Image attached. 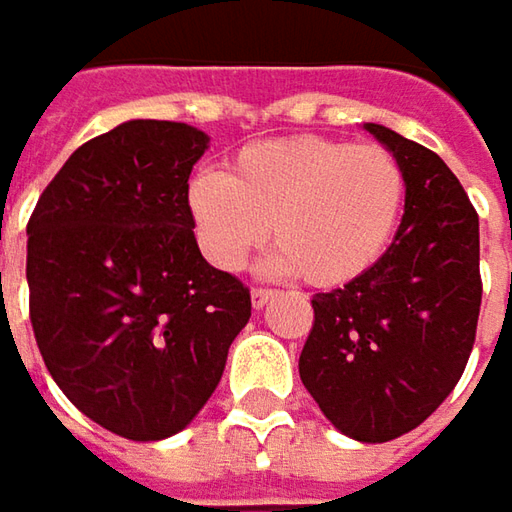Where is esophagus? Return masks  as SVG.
<instances>
[{
  "instance_id": "esophagus-1",
  "label": "esophagus",
  "mask_w": 512,
  "mask_h": 512,
  "mask_svg": "<svg viewBox=\"0 0 512 512\" xmlns=\"http://www.w3.org/2000/svg\"><path fill=\"white\" fill-rule=\"evenodd\" d=\"M273 296H276V290H270V287H253V290H250V302H253L256 310L265 307Z\"/></svg>"
}]
</instances>
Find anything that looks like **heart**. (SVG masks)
<instances>
[{
	"mask_svg": "<svg viewBox=\"0 0 512 512\" xmlns=\"http://www.w3.org/2000/svg\"><path fill=\"white\" fill-rule=\"evenodd\" d=\"M407 176L379 145L293 136L242 148L227 173L187 185V213L207 262L242 270L267 233L273 273L344 287L382 262L402 222Z\"/></svg>",
	"mask_w": 512,
	"mask_h": 512,
	"instance_id": "1",
	"label": "heart"
}]
</instances>
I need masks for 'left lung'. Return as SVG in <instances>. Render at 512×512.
<instances>
[{
  "instance_id": "1",
  "label": "left lung",
  "mask_w": 512,
  "mask_h": 512,
  "mask_svg": "<svg viewBox=\"0 0 512 512\" xmlns=\"http://www.w3.org/2000/svg\"><path fill=\"white\" fill-rule=\"evenodd\" d=\"M402 162L407 202L382 262L313 296L299 376L330 424L356 442L410 433L450 396L482 307L479 213L442 159L367 122Z\"/></svg>"
}]
</instances>
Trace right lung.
I'll use <instances>...</instances> for the list:
<instances>
[{
    "label": "right lung",
    "instance_id": "1",
    "mask_svg": "<svg viewBox=\"0 0 512 512\" xmlns=\"http://www.w3.org/2000/svg\"><path fill=\"white\" fill-rule=\"evenodd\" d=\"M207 145L185 122H122L73 150L28 222L39 353L70 402L133 442L193 422L250 319V290L207 265L187 213Z\"/></svg>",
    "mask_w": 512,
    "mask_h": 512
}]
</instances>
